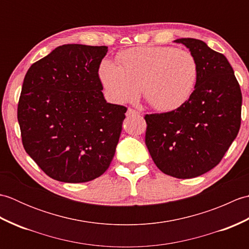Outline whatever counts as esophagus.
Segmentation results:
<instances>
[{"mask_svg": "<svg viewBox=\"0 0 249 249\" xmlns=\"http://www.w3.org/2000/svg\"><path fill=\"white\" fill-rule=\"evenodd\" d=\"M139 114H140L139 111H137V110H135V109H133V108H128V109H127V112H126V115H127V116L139 115Z\"/></svg>", "mask_w": 249, "mask_h": 249, "instance_id": "34e87169", "label": "esophagus"}]
</instances>
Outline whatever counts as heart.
Returning a JSON list of instances; mask_svg holds the SVG:
<instances>
[{
  "label": "heart",
  "instance_id": "heart-1",
  "mask_svg": "<svg viewBox=\"0 0 249 249\" xmlns=\"http://www.w3.org/2000/svg\"><path fill=\"white\" fill-rule=\"evenodd\" d=\"M116 61L118 64L104 60L98 68L106 93L116 103L130 102L142 89L152 107L166 112L186 104L197 87L199 64L186 49L137 47L121 52Z\"/></svg>",
  "mask_w": 249,
  "mask_h": 249
}]
</instances>
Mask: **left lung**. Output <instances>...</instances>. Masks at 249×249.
Segmentation results:
<instances>
[{"mask_svg":"<svg viewBox=\"0 0 249 249\" xmlns=\"http://www.w3.org/2000/svg\"><path fill=\"white\" fill-rule=\"evenodd\" d=\"M199 64L192 98L177 110L145 114V144L161 172L192 178L223 160L239 134L242 92L224 54L195 38H179Z\"/></svg>","mask_w":249,"mask_h":249,"instance_id":"left-lung-1","label":"left lung"}]
</instances>
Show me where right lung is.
Returning a JSON list of instances; mask_svg holds the SVG:
<instances>
[{
    "label": "right lung",
    "mask_w": 249,
    "mask_h": 249,
    "mask_svg": "<svg viewBox=\"0 0 249 249\" xmlns=\"http://www.w3.org/2000/svg\"><path fill=\"white\" fill-rule=\"evenodd\" d=\"M108 47L63 45L24 77L18 122L25 152L51 178L84 183L109 168L127 108L106 102L98 68Z\"/></svg>",
    "instance_id": "right-lung-1"
}]
</instances>
